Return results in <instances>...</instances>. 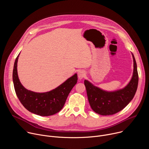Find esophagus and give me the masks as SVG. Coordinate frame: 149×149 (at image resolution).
Returning a JSON list of instances; mask_svg holds the SVG:
<instances>
[{
	"instance_id": "34e87169",
	"label": "esophagus",
	"mask_w": 149,
	"mask_h": 149,
	"mask_svg": "<svg viewBox=\"0 0 149 149\" xmlns=\"http://www.w3.org/2000/svg\"><path fill=\"white\" fill-rule=\"evenodd\" d=\"M85 75H86V73H85V72L82 70H79L78 72V77L79 78V79H82Z\"/></svg>"
}]
</instances>
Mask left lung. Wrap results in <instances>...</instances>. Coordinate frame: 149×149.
I'll return each mask as SVG.
<instances>
[{"label": "left lung", "instance_id": "1", "mask_svg": "<svg viewBox=\"0 0 149 149\" xmlns=\"http://www.w3.org/2000/svg\"><path fill=\"white\" fill-rule=\"evenodd\" d=\"M132 56L134 62L133 76L128 85L124 88L108 92L94 86L87 80L84 81L90 105L96 113L102 116L114 114L125 108L133 98L137 89L139 75L133 54Z\"/></svg>", "mask_w": 149, "mask_h": 149}]
</instances>
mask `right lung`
<instances>
[{
    "label": "right lung",
    "instance_id": "add662e5",
    "mask_svg": "<svg viewBox=\"0 0 149 149\" xmlns=\"http://www.w3.org/2000/svg\"><path fill=\"white\" fill-rule=\"evenodd\" d=\"M19 54L14 63L13 82L20 102L29 111L40 116H49L58 113L63 108L70 93L77 82V74H74L59 87L49 92L39 93L28 90L18 78L17 63Z\"/></svg>",
    "mask_w": 149,
    "mask_h": 149
}]
</instances>
